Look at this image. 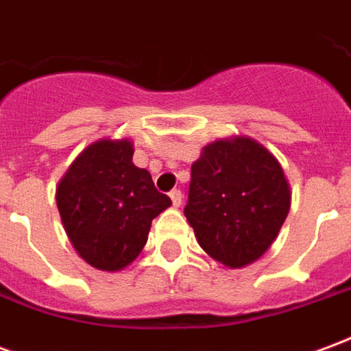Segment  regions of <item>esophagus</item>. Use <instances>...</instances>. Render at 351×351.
<instances>
[{"mask_svg":"<svg viewBox=\"0 0 351 351\" xmlns=\"http://www.w3.org/2000/svg\"><path fill=\"white\" fill-rule=\"evenodd\" d=\"M169 197L173 201V206H180L182 205V191L180 190H173L169 193Z\"/></svg>","mask_w":351,"mask_h":351,"instance_id":"obj_1","label":"esophagus"}]
</instances>
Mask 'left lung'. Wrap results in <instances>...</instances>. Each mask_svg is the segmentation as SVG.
<instances>
[{"mask_svg":"<svg viewBox=\"0 0 351 351\" xmlns=\"http://www.w3.org/2000/svg\"><path fill=\"white\" fill-rule=\"evenodd\" d=\"M289 199L276 158L256 141L237 137L205 146L191 165L184 216L210 258L239 269L269 250Z\"/></svg>","mask_w":351,"mask_h":351,"instance_id":"left-lung-1","label":"left lung"}]
</instances>
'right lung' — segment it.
<instances>
[{"mask_svg":"<svg viewBox=\"0 0 351 351\" xmlns=\"http://www.w3.org/2000/svg\"><path fill=\"white\" fill-rule=\"evenodd\" d=\"M69 241L86 263L120 271L148 241L152 220L171 199L135 167L130 141H97L73 161L56 190Z\"/></svg>","mask_w":351,"mask_h":351,"instance_id":"add662e5","label":"right lung"}]
</instances>
